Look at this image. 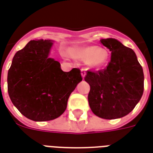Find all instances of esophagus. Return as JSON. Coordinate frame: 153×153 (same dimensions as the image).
I'll list each match as a JSON object with an SVG mask.
<instances>
[{
  "label": "esophagus",
  "instance_id": "34e87169",
  "mask_svg": "<svg viewBox=\"0 0 153 153\" xmlns=\"http://www.w3.org/2000/svg\"><path fill=\"white\" fill-rule=\"evenodd\" d=\"M86 71H87V70H86L85 68H82V69H81V75H82V77L83 79H84V77H85L86 75Z\"/></svg>",
  "mask_w": 153,
  "mask_h": 153
}]
</instances>
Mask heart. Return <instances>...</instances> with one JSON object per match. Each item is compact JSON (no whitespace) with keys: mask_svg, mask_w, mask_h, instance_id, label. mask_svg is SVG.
I'll return each instance as SVG.
<instances>
[{"mask_svg":"<svg viewBox=\"0 0 153 153\" xmlns=\"http://www.w3.org/2000/svg\"><path fill=\"white\" fill-rule=\"evenodd\" d=\"M68 54L74 59L84 61L86 65L91 68L102 67L107 64L109 58L106 48L93 45L74 47L69 50Z\"/></svg>","mask_w":153,"mask_h":153,"instance_id":"obj_1","label":"heart"}]
</instances>
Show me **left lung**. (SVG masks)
I'll list each match as a JSON object with an SVG mask.
<instances>
[{
  "instance_id": "1",
  "label": "left lung",
  "mask_w": 153,
  "mask_h": 153,
  "mask_svg": "<svg viewBox=\"0 0 153 153\" xmlns=\"http://www.w3.org/2000/svg\"><path fill=\"white\" fill-rule=\"evenodd\" d=\"M111 52L107 67L88 71L84 79L90 85L88 103L95 115L116 119L131 113L143 92V68L134 52L116 39H100Z\"/></svg>"
}]
</instances>
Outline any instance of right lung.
I'll return each instance as SVG.
<instances>
[{
	"mask_svg": "<svg viewBox=\"0 0 153 153\" xmlns=\"http://www.w3.org/2000/svg\"><path fill=\"white\" fill-rule=\"evenodd\" d=\"M53 41L30 40L17 52L8 71V93L21 114L36 122L50 121L65 112L69 97L82 81L79 69L69 72L48 57Z\"/></svg>",
	"mask_w": 153,
	"mask_h": 153,
	"instance_id": "obj_1",
	"label": "right lung"
}]
</instances>
